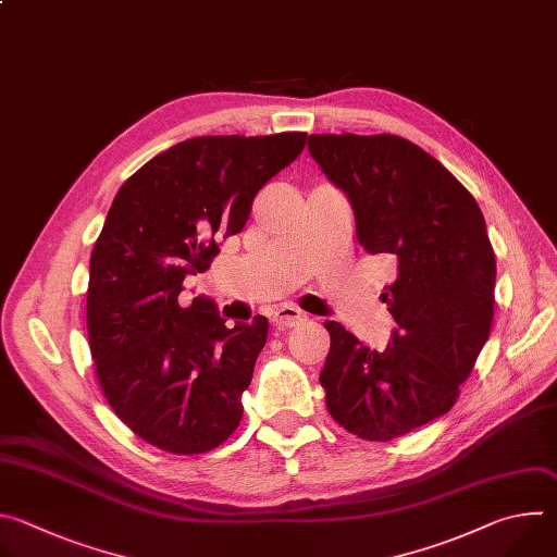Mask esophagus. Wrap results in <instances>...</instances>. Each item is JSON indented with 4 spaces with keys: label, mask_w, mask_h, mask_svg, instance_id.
Here are the masks:
<instances>
[{
    "label": "esophagus",
    "mask_w": 557,
    "mask_h": 557,
    "mask_svg": "<svg viewBox=\"0 0 557 557\" xmlns=\"http://www.w3.org/2000/svg\"><path fill=\"white\" fill-rule=\"evenodd\" d=\"M304 322H306V314L299 312L295 306H280L273 312V324L277 329H295V326H299Z\"/></svg>",
    "instance_id": "obj_1"
}]
</instances>
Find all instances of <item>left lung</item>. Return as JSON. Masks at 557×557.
<instances>
[{"instance_id":"1","label":"left lung","mask_w":557,"mask_h":557,"mask_svg":"<svg viewBox=\"0 0 557 557\" xmlns=\"http://www.w3.org/2000/svg\"><path fill=\"white\" fill-rule=\"evenodd\" d=\"M308 151L355 213L359 245L396 264L383 352L337 322L320 383L331 417L392 441L451 410L494 320L496 258L473 196L419 145L392 134H312Z\"/></svg>"}]
</instances>
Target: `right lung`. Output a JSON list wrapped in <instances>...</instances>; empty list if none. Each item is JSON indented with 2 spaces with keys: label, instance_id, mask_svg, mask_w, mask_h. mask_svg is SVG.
<instances>
[{
  "label": "right lung",
  "instance_id": "add662e5",
  "mask_svg": "<svg viewBox=\"0 0 557 557\" xmlns=\"http://www.w3.org/2000/svg\"><path fill=\"white\" fill-rule=\"evenodd\" d=\"M306 145L304 132L196 136L119 189L90 258L88 339L114 414L172 454H205L243 421L269 322L224 326L209 297L181 304L218 237L240 233L256 194Z\"/></svg>",
  "mask_w": 557,
  "mask_h": 557
}]
</instances>
